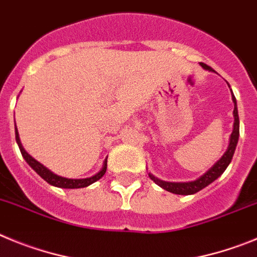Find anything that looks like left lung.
<instances>
[{
  "mask_svg": "<svg viewBox=\"0 0 257 257\" xmlns=\"http://www.w3.org/2000/svg\"><path fill=\"white\" fill-rule=\"evenodd\" d=\"M200 65L203 69H206L209 71H215L212 70L210 66H207L206 64L200 62ZM229 85V84H228ZM232 100L234 102V110H233V115H234V124H233V132L230 134L229 140V146L226 151L224 152L223 156L219 159L211 168L207 170L203 175H201L200 178H197L196 180H192V182H165V180L157 179L156 177H154L152 174H149L150 178L154 180L157 186H160L161 188H164L165 191L172 192L175 195H193V193H197L198 191H201L202 188L209 186L210 183H212L214 180L218 179L224 172L225 169L228 168V165L230 164L233 159V155H234L235 147H237L238 143V137H239V117H238V110H237V101H235V97L232 92Z\"/></svg>",
  "mask_w": 257,
  "mask_h": 257,
  "instance_id": "left-lung-1",
  "label": "left lung"
}]
</instances>
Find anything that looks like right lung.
<instances>
[{
    "label": "right lung",
    "mask_w": 257,
    "mask_h": 257,
    "mask_svg": "<svg viewBox=\"0 0 257 257\" xmlns=\"http://www.w3.org/2000/svg\"><path fill=\"white\" fill-rule=\"evenodd\" d=\"M15 138H16V142H18V146H19L20 152H22V155H23V157L25 159V161L29 164V166L33 169L34 172H36L39 177L43 178V179H45L47 183H50L51 186L59 187V188H69V189L84 188V187H88L89 184L94 183V182H97L98 179H101V178L103 177V174L106 173V168H107V159L103 161L102 169H101L100 172L97 173V174H94L93 177L84 178V179H69V178L60 177V175L54 174V173L51 172V170H48L46 166H43L42 164L39 163V161H37L36 159H33L31 155L25 151L24 147H23V145H22V142H20L19 132H18V129L16 128H15Z\"/></svg>",
    "instance_id": "right-lung-1"
}]
</instances>
